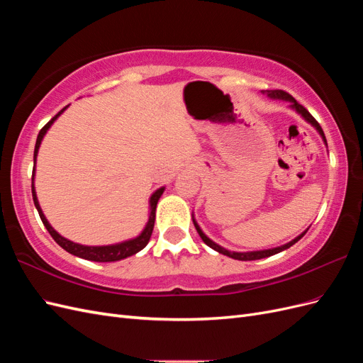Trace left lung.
<instances>
[{"instance_id":"8db88e82","label":"left lung","mask_w":363,"mask_h":363,"mask_svg":"<svg viewBox=\"0 0 363 363\" xmlns=\"http://www.w3.org/2000/svg\"><path fill=\"white\" fill-rule=\"evenodd\" d=\"M268 92V96H271V98H280V100H286V101H291L292 104V108H295L296 112H298L306 121H309V123L320 131V135L323 136V139H324V142L327 144V140H325V136H324V131H323V128H321V125L318 124V121L309 113V111H307L306 107H303L300 103H296V100L295 98L292 96V95H289L288 92H284V91H267ZM194 221V225H195V228H196V232H199V235H200V238L204 240V244L206 245H208L211 248H213L215 251H218V252H221V255H224V256H228V257H232V259H236V260H257V259H263V257H269V256H272V255H277V252H280V251H283V250H286V248H289V247H292L295 242H298V240L306 235V232L309 228L306 230L304 233H301L298 238H295L294 240H291V242H288V244H284V245H281V247H277V248H272V250H262V251H250V252H235V251H228V250H225V248H223V247H219L218 244H215L213 240H211L208 239L203 232H201V228L199 227V224L195 223V219H192Z\"/></svg>"}]
</instances>
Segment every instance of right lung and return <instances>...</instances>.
<instances>
[{"mask_svg":"<svg viewBox=\"0 0 363 363\" xmlns=\"http://www.w3.org/2000/svg\"><path fill=\"white\" fill-rule=\"evenodd\" d=\"M68 107V106H67ZM67 107H63L62 111L54 116L51 121H48V123L43 125L39 131L38 135V139H36V145H35V156H33V160H35L36 163V156H38V150H39V145L42 142V138L45 136L47 130L51 127V124L54 123V121L57 119V116L65 111ZM33 175H35V168H33ZM164 188H160L157 189L155 194L151 195L150 199V218H148V223L144 228V232H142L138 238L135 239H130V240H125V242H121V244H115V245H106V247H87V245H80V244H75L72 242V240H68L65 239L63 236H60L56 230H54L50 223L47 221L45 215L42 213V208L39 206V201H38V196H36V192H35V186H33V182H31V194H33V201H35V206L38 208L39 212V216L42 219L43 225H45V228L48 230V233L51 235V238L56 240V242L63 248L67 250L68 252H71V255L77 256V257H82V259H86V260H92V262H116V260H123L125 257H130L136 255L138 251H140L142 248H145L147 244L150 242V238H151V233H152V228H155V221H156V206H157V201L162 196Z\"/></svg>","mask_w":363,"mask_h":363,"instance_id":"right-lung-1","label":"right lung"}]
</instances>
